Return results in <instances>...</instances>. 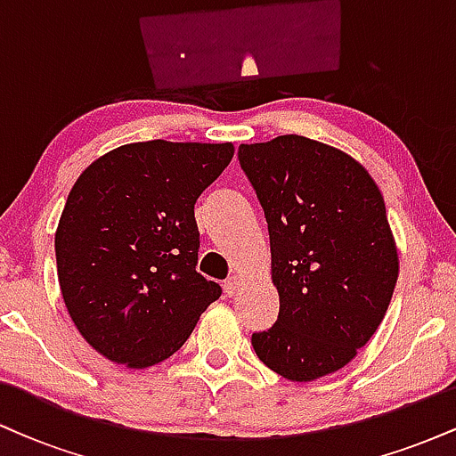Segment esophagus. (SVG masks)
Segmentation results:
<instances>
[{"instance_id":"obj_1","label":"esophagus","mask_w":456,"mask_h":456,"mask_svg":"<svg viewBox=\"0 0 456 456\" xmlns=\"http://www.w3.org/2000/svg\"><path fill=\"white\" fill-rule=\"evenodd\" d=\"M240 282H242V279H240V276H229V279L224 281V285H223L224 294H227V296H235V294H238Z\"/></svg>"}]
</instances>
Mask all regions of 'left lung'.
I'll list each match as a JSON object with an SVG mask.
<instances>
[{"label":"left lung","mask_w":456,"mask_h":456,"mask_svg":"<svg viewBox=\"0 0 456 456\" xmlns=\"http://www.w3.org/2000/svg\"><path fill=\"white\" fill-rule=\"evenodd\" d=\"M270 232L279 319L253 334L259 360L291 381L352 362L386 315L399 255L373 177L319 141L282 134L240 145Z\"/></svg>","instance_id":"obj_1"}]
</instances>
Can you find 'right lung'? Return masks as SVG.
Returning a JSON list of instances; mask_svg holds the SVG:
<instances>
[{
	"label": "right lung",
	"mask_w": 456,
	"mask_h": 456,
	"mask_svg": "<svg viewBox=\"0 0 456 456\" xmlns=\"http://www.w3.org/2000/svg\"><path fill=\"white\" fill-rule=\"evenodd\" d=\"M232 159V143L156 139L78 175L57 224V279L77 330L104 358L162 362L221 297L197 272L195 203Z\"/></svg>",
	"instance_id": "add662e5"
}]
</instances>
